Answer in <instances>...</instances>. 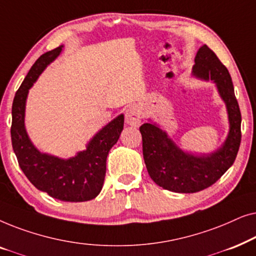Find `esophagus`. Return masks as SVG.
I'll use <instances>...</instances> for the list:
<instances>
[{"label": "esophagus", "instance_id": "esophagus-1", "mask_svg": "<svg viewBox=\"0 0 256 256\" xmlns=\"http://www.w3.org/2000/svg\"><path fill=\"white\" fill-rule=\"evenodd\" d=\"M142 118L143 113L141 108L138 106H132L126 110V122H127L128 124L134 126V127H138V126L141 124Z\"/></svg>", "mask_w": 256, "mask_h": 256}]
</instances>
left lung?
<instances>
[{
  "label": "left lung",
  "mask_w": 256,
  "mask_h": 256,
  "mask_svg": "<svg viewBox=\"0 0 256 256\" xmlns=\"http://www.w3.org/2000/svg\"><path fill=\"white\" fill-rule=\"evenodd\" d=\"M192 74L213 80L226 104L230 132L222 146L208 155H194L183 152L156 124L148 122L140 127L149 176L160 188L178 194H194L214 184L232 166L241 142V113L232 78L208 45L196 54Z\"/></svg>",
  "instance_id": "8db88e82"
}]
</instances>
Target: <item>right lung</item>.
<instances>
[{
	"instance_id": "add662e5",
	"label": "right lung",
	"mask_w": 256,
	"mask_h": 256,
	"mask_svg": "<svg viewBox=\"0 0 256 256\" xmlns=\"http://www.w3.org/2000/svg\"><path fill=\"white\" fill-rule=\"evenodd\" d=\"M64 45L42 54L30 68L12 102V143L20 169L38 190L62 202H87L102 188L106 160L124 129V114L96 132L86 150L68 160L43 154L30 141L24 124L28 93L45 68L60 54Z\"/></svg>"
}]
</instances>
